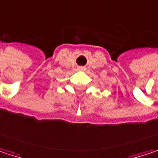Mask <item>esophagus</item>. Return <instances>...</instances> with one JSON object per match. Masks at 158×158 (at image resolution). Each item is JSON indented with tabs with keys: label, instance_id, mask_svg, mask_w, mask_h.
I'll return each mask as SVG.
<instances>
[{
	"label": "esophagus",
	"instance_id": "esophagus-1",
	"mask_svg": "<svg viewBox=\"0 0 158 158\" xmlns=\"http://www.w3.org/2000/svg\"><path fill=\"white\" fill-rule=\"evenodd\" d=\"M85 67H84V66H80L79 67V70H85Z\"/></svg>",
	"mask_w": 158,
	"mask_h": 158
}]
</instances>
